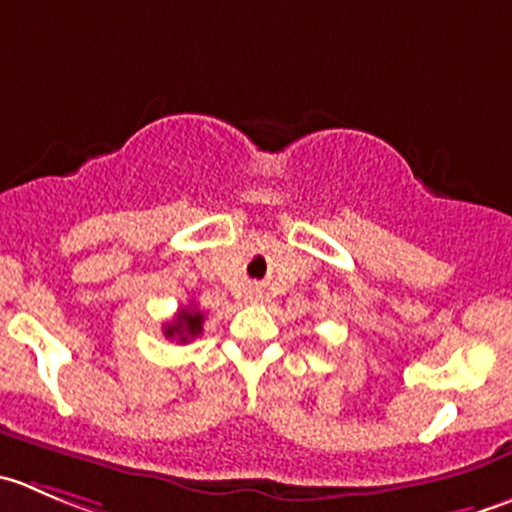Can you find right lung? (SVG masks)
Segmentation results:
<instances>
[{"mask_svg":"<svg viewBox=\"0 0 512 512\" xmlns=\"http://www.w3.org/2000/svg\"><path fill=\"white\" fill-rule=\"evenodd\" d=\"M202 322H205V315H202L195 305L182 307V310L175 315V320L165 325V337H170V340H177V342L195 340V337L202 332Z\"/></svg>","mask_w":512,"mask_h":512,"instance_id":"obj_1","label":"right lung"}]
</instances>
